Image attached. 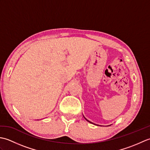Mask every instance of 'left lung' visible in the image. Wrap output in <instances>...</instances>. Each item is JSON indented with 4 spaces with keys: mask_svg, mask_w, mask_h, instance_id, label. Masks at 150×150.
Here are the masks:
<instances>
[{
    "mask_svg": "<svg viewBox=\"0 0 150 150\" xmlns=\"http://www.w3.org/2000/svg\"><path fill=\"white\" fill-rule=\"evenodd\" d=\"M85 119H86V120L87 121H88V122H90V121H89V120H87L86 119V118H85ZM91 123H92V122H91Z\"/></svg>",
    "mask_w": 150,
    "mask_h": 150,
    "instance_id": "obj_1",
    "label": "left lung"
}]
</instances>
